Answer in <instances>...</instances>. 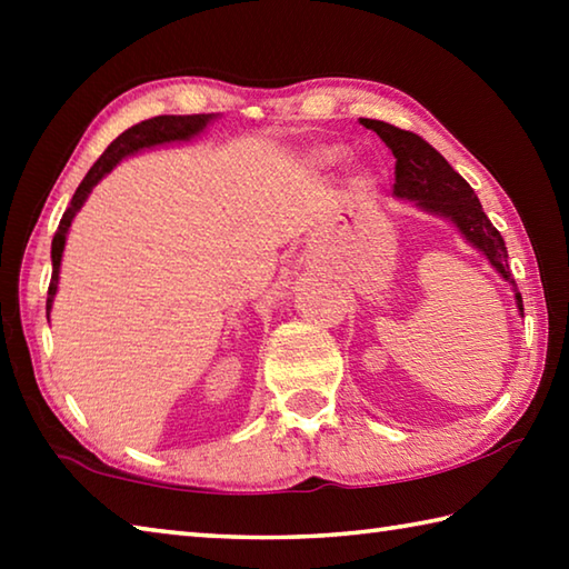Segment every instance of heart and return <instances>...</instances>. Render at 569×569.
I'll use <instances>...</instances> for the list:
<instances>
[{
  "label": "heart",
  "mask_w": 569,
  "mask_h": 569,
  "mask_svg": "<svg viewBox=\"0 0 569 569\" xmlns=\"http://www.w3.org/2000/svg\"><path fill=\"white\" fill-rule=\"evenodd\" d=\"M316 158H319L321 166H339V162L343 160V150L339 148H323L316 152Z\"/></svg>",
  "instance_id": "1"
}]
</instances>
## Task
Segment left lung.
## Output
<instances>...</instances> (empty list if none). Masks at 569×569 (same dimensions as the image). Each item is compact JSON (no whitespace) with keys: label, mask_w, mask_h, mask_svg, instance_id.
<instances>
[{"label":"left lung","mask_w":569,"mask_h":569,"mask_svg":"<svg viewBox=\"0 0 569 569\" xmlns=\"http://www.w3.org/2000/svg\"><path fill=\"white\" fill-rule=\"evenodd\" d=\"M361 124L366 130L377 132L393 152V158H397L393 192L399 198L417 200L429 213L449 218L461 230V236L489 258V263L502 273L505 281L515 283L507 266L505 238L499 236L492 220L485 216L469 182L449 166L445 156L431 148L427 140L419 138L417 132L393 128V124L381 120H361ZM515 298L519 311H525L522 296L515 293Z\"/></svg>","instance_id":"8db88e82"}]
</instances>
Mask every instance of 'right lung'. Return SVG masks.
<instances>
[{
	"instance_id": "right-lung-1",
	"label": "right lung",
	"mask_w": 569,
	"mask_h": 569,
	"mask_svg": "<svg viewBox=\"0 0 569 569\" xmlns=\"http://www.w3.org/2000/svg\"><path fill=\"white\" fill-rule=\"evenodd\" d=\"M210 120H213V114H158V118H150V120L132 124V128H128L110 142L108 150L102 152L98 162H94L88 176H84V180L80 182V188L74 190L72 203L64 210L60 226H57V233L52 238V281H50V288H47V311L52 308L57 281H60L64 236H67V230H70L74 213L82 208L84 198L90 196V190L98 186L100 178L108 176V172L118 166L122 158L132 156V152H138L142 148L162 146V142H172V140H188V138H192V134H198L200 130H203Z\"/></svg>"
}]
</instances>
